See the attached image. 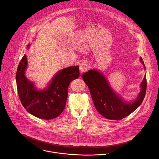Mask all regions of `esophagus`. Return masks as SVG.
<instances>
[{"label":"esophagus","instance_id":"obj_1","mask_svg":"<svg viewBox=\"0 0 159 159\" xmlns=\"http://www.w3.org/2000/svg\"><path fill=\"white\" fill-rule=\"evenodd\" d=\"M89 63L86 61L82 62L79 66V69H80V70L81 72H86L89 69Z\"/></svg>","mask_w":159,"mask_h":159}]
</instances>
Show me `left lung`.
I'll return each instance as SVG.
<instances>
[{
	"instance_id": "left-lung-1",
	"label": "left lung",
	"mask_w": 159,
	"mask_h": 159,
	"mask_svg": "<svg viewBox=\"0 0 159 159\" xmlns=\"http://www.w3.org/2000/svg\"><path fill=\"white\" fill-rule=\"evenodd\" d=\"M140 62L145 67L142 57ZM88 86L95 107L105 118L119 120L129 116L142 103L146 92V74L140 84L141 91L135 100L131 102L124 101L110 87L105 77L97 70H90L82 75Z\"/></svg>"
}]
</instances>
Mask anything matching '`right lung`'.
I'll return each mask as SVG.
<instances>
[{"label": "right lung", "instance_id": "add662e5", "mask_svg": "<svg viewBox=\"0 0 159 159\" xmlns=\"http://www.w3.org/2000/svg\"><path fill=\"white\" fill-rule=\"evenodd\" d=\"M29 46V44L28 47ZM27 67V56L24 55L16 73L17 92L24 107L29 113L39 119L50 120L57 117L65 108L69 84L80 75L79 66L60 70L48 87L42 90H37L34 83L26 78Z\"/></svg>", "mask_w": 159, "mask_h": 159}]
</instances>
